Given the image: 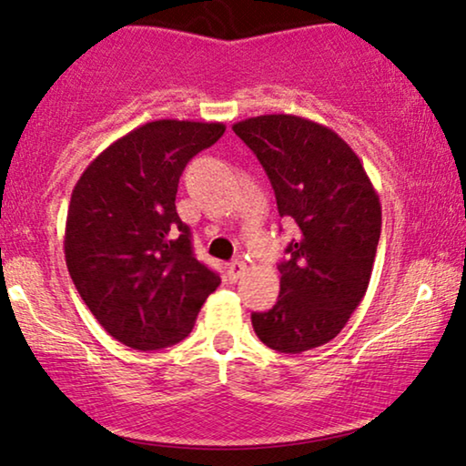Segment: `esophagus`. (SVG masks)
Returning a JSON list of instances; mask_svg holds the SVG:
<instances>
[{"label": "esophagus", "instance_id": "esophagus-1", "mask_svg": "<svg viewBox=\"0 0 466 466\" xmlns=\"http://www.w3.org/2000/svg\"><path fill=\"white\" fill-rule=\"evenodd\" d=\"M246 273V263L244 260H233L227 267V279L228 282H238V279Z\"/></svg>", "mask_w": 466, "mask_h": 466}]
</instances>
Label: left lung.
I'll use <instances>...</instances> for the list:
<instances>
[{
	"label": "left lung",
	"mask_w": 466,
	"mask_h": 466,
	"mask_svg": "<svg viewBox=\"0 0 466 466\" xmlns=\"http://www.w3.org/2000/svg\"><path fill=\"white\" fill-rule=\"evenodd\" d=\"M233 131L269 176L279 216L299 227L278 265V301L254 311V333L284 354L324 346L367 292L381 231L380 197L356 152L329 127L265 114L239 120Z\"/></svg>",
	"instance_id": "1"
}]
</instances>
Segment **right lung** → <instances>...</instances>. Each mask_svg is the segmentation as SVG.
Segmentation results:
<instances>
[{
    "label": "right lung",
    "mask_w": 466,
    "mask_h": 466,
    "mask_svg": "<svg viewBox=\"0 0 466 466\" xmlns=\"http://www.w3.org/2000/svg\"><path fill=\"white\" fill-rule=\"evenodd\" d=\"M222 123L152 120L82 171L66 222V263L97 322L133 350L182 341L218 273L199 263L176 212L177 182Z\"/></svg>",
    "instance_id": "1"
}]
</instances>
